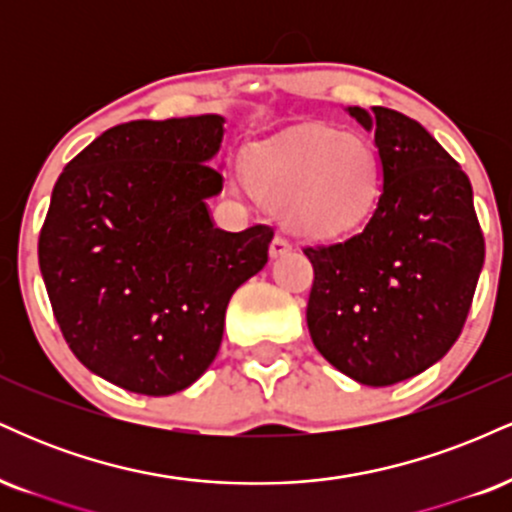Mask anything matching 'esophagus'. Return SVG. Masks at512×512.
<instances>
[{"mask_svg":"<svg viewBox=\"0 0 512 512\" xmlns=\"http://www.w3.org/2000/svg\"><path fill=\"white\" fill-rule=\"evenodd\" d=\"M289 250H291L289 238L281 236V233H276L274 240H272V245H269V255L281 257V255H286V252H289Z\"/></svg>","mask_w":512,"mask_h":512,"instance_id":"esophagus-1","label":"esophagus"}]
</instances>
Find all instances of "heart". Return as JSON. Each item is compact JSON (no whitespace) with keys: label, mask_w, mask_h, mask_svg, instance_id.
I'll list each match as a JSON object with an SVG mask.
<instances>
[{"label":"heart","mask_w":512,"mask_h":512,"mask_svg":"<svg viewBox=\"0 0 512 512\" xmlns=\"http://www.w3.org/2000/svg\"><path fill=\"white\" fill-rule=\"evenodd\" d=\"M248 180L269 207L284 211L291 228L332 238L366 219L380 166L366 139L313 127L252 151Z\"/></svg>","instance_id":"1"}]
</instances>
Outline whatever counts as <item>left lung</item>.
<instances>
[{
  "instance_id": "obj_1",
  "label": "left lung",
  "mask_w": 512,
  "mask_h": 512,
  "mask_svg": "<svg viewBox=\"0 0 512 512\" xmlns=\"http://www.w3.org/2000/svg\"><path fill=\"white\" fill-rule=\"evenodd\" d=\"M375 132L383 187L361 231L305 245L315 349L361 385L424 373L460 337L484 267L464 170L424 127L390 108H349Z\"/></svg>"
}]
</instances>
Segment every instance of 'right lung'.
<instances>
[{"label": "right lung", "mask_w": 512, "mask_h": 512, "mask_svg": "<svg viewBox=\"0 0 512 512\" xmlns=\"http://www.w3.org/2000/svg\"><path fill=\"white\" fill-rule=\"evenodd\" d=\"M221 115L132 120L74 156L52 190L38 262L64 342L91 373L139 395L190 387L219 354L240 284L274 231L226 233L207 197Z\"/></svg>", "instance_id": "obj_1"}]
</instances>
